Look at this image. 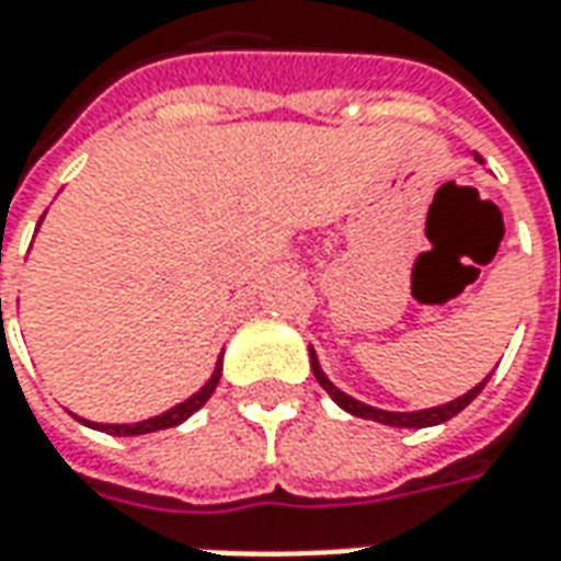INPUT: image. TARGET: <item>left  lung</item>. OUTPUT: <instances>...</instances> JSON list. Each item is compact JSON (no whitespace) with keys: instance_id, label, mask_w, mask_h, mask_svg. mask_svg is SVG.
<instances>
[{"instance_id":"left-lung-1","label":"left lung","mask_w":561,"mask_h":561,"mask_svg":"<svg viewBox=\"0 0 561 561\" xmlns=\"http://www.w3.org/2000/svg\"><path fill=\"white\" fill-rule=\"evenodd\" d=\"M474 159L483 161L478 152H474ZM309 360H312V373H316L318 385L328 390L330 400L336 402L340 409H345L348 414H354V417H366V421H378L385 423V426H405V430H423V426H435V423H445L450 421L454 414H459L466 405H469L478 393L483 390V385L490 381V376L483 378L481 385H474V388L469 390V393H462V397H457V400L445 402V405H433V409H421V412H385V409H376V405H366V402L354 400V397H348L345 390H340L333 381H330L328 376H324V369H321V364H318V354L316 348L309 345Z\"/></svg>"}]
</instances>
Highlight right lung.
Masks as SVG:
<instances>
[{
    "instance_id": "right-lung-1",
    "label": "right lung",
    "mask_w": 561,
    "mask_h": 561,
    "mask_svg": "<svg viewBox=\"0 0 561 561\" xmlns=\"http://www.w3.org/2000/svg\"><path fill=\"white\" fill-rule=\"evenodd\" d=\"M42 225V221H38ZM0 309H2V300H0ZM221 378V354L219 360H216V369H213V376H209V381L204 385V388L197 390V393H192L188 400L176 402L173 409H168V412L156 414V417H147V421H138V423H95V421H80L87 423V426H92V430H99V433H107V435H147V433H156V430H168V426H180L183 421H188L192 414L204 405V402L213 397V390H216V385H219Z\"/></svg>"
}]
</instances>
